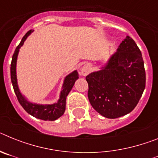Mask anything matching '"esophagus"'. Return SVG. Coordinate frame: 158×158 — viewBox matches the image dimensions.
Segmentation results:
<instances>
[{"instance_id": "obj_1", "label": "esophagus", "mask_w": 158, "mask_h": 158, "mask_svg": "<svg viewBox=\"0 0 158 158\" xmlns=\"http://www.w3.org/2000/svg\"><path fill=\"white\" fill-rule=\"evenodd\" d=\"M91 71V67H90V65L89 64H85L82 66V68L81 69L80 71V74L83 75V76H86L90 73Z\"/></svg>"}]
</instances>
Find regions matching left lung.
Returning <instances> with one entry per match:
<instances>
[{"label":"left lung","instance_id":"obj_1","mask_svg":"<svg viewBox=\"0 0 158 158\" xmlns=\"http://www.w3.org/2000/svg\"><path fill=\"white\" fill-rule=\"evenodd\" d=\"M88 97L103 116L115 118L137 106L146 87V71L142 53L129 36L118 46L104 69L89 73Z\"/></svg>","mask_w":158,"mask_h":158}]
</instances>
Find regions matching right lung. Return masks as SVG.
I'll return each mask as SVG.
<instances>
[{"label": "right lung", "instance_id": "obj_1", "mask_svg": "<svg viewBox=\"0 0 158 158\" xmlns=\"http://www.w3.org/2000/svg\"><path fill=\"white\" fill-rule=\"evenodd\" d=\"M31 31L32 30L28 31L24 35L21 42L17 46V47L16 48V51H15L13 55H12L10 67L11 81H12L14 92L16 93L18 101L20 104V105L23 107V109L25 111H27L28 114L31 115L32 116L40 118V119H43V120L46 121H54L62 116L64 112H65L66 96L67 95L69 94L73 86L74 85L75 81L78 78V73L77 71H73L65 78L63 86H62V90L61 92V95H60V99L56 104H48V105L47 104H46V105H39V104H31V103H29V102L25 100L23 98V96L21 95V93H20V92H19V89H18L17 81H16V65L19 49L23 45V42L27 39V36L31 33Z\"/></svg>", "mask_w": 158, "mask_h": 158}]
</instances>
